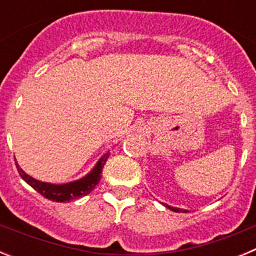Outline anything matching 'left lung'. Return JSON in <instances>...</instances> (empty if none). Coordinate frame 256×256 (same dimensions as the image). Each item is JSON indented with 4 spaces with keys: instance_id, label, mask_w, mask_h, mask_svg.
<instances>
[{
    "instance_id": "obj_1",
    "label": "left lung",
    "mask_w": 256,
    "mask_h": 256,
    "mask_svg": "<svg viewBox=\"0 0 256 256\" xmlns=\"http://www.w3.org/2000/svg\"><path fill=\"white\" fill-rule=\"evenodd\" d=\"M165 206L168 208L169 210H172V212H187V210H183V209H180V208H174V206H170V205H166V204H164Z\"/></svg>"
}]
</instances>
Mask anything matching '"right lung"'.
<instances>
[{"mask_svg": "<svg viewBox=\"0 0 256 256\" xmlns=\"http://www.w3.org/2000/svg\"><path fill=\"white\" fill-rule=\"evenodd\" d=\"M110 156L108 151L104 154L100 158V160L96 162L92 170L88 174H86L84 177L79 178V180H73V182L61 183V184H55V183H47L40 182V180H36V178L30 177L29 174L22 170L16 162V168L19 172L20 177L28 183L32 188H34L36 191L40 192L44 198H48L51 201H56V202H66V201L76 200V198H83V196L88 195L90 192L94 191V187L98 184L101 180V173H102V168L105 165L106 160Z\"/></svg>", "mask_w": 256, "mask_h": 256, "instance_id": "add662e5", "label": "right lung"}]
</instances>
